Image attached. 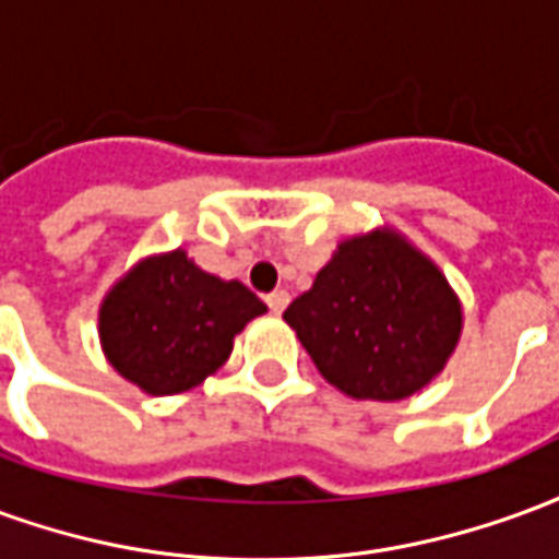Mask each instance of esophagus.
I'll list each match as a JSON object with an SVG mask.
<instances>
[{
    "label": "esophagus",
    "mask_w": 559,
    "mask_h": 559,
    "mask_svg": "<svg viewBox=\"0 0 559 559\" xmlns=\"http://www.w3.org/2000/svg\"><path fill=\"white\" fill-rule=\"evenodd\" d=\"M266 305H269V311H272V314H281V311H284V308L290 305V293H287V290L269 293Z\"/></svg>",
    "instance_id": "obj_1"
}]
</instances>
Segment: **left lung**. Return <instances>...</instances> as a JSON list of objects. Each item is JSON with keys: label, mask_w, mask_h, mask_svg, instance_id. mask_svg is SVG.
Listing matches in <instances>:
<instances>
[{"label": "left lung", "mask_w": 559, "mask_h": 559, "mask_svg": "<svg viewBox=\"0 0 559 559\" xmlns=\"http://www.w3.org/2000/svg\"><path fill=\"white\" fill-rule=\"evenodd\" d=\"M284 320L338 392L404 401L452 359L464 308L431 257L395 227H377L341 239Z\"/></svg>", "instance_id": "8db88e82"}]
</instances>
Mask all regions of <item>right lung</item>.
Returning <instances> with one entry per match:
<instances>
[{
    "mask_svg": "<svg viewBox=\"0 0 559 559\" xmlns=\"http://www.w3.org/2000/svg\"><path fill=\"white\" fill-rule=\"evenodd\" d=\"M266 305L239 281L209 275L185 248L148 254L107 290L98 338L107 362L146 395L200 386Z\"/></svg>",
    "mask_w": 559,
    "mask_h": 559,
    "instance_id": "obj_1",
    "label": "right lung"
}]
</instances>
